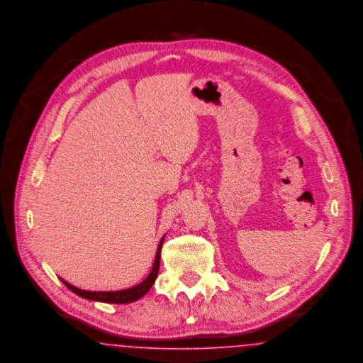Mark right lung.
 Instances as JSON below:
<instances>
[{"mask_svg":"<svg viewBox=\"0 0 363 363\" xmlns=\"http://www.w3.org/2000/svg\"><path fill=\"white\" fill-rule=\"evenodd\" d=\"M163 239L160 240V246H158V251H157V257L154 261V266L151 273L147 276L143 282H140L139 285L130 288V289L117 290V291H89V290H82L75 288L73 285H70L69 282L63 281L62 282L67 286V289L72 290L77 296L86 298V300H91V301H100V303H111V304H128V303H133L136 300H139L140 297H143L148 290L151 289L152 284L155 282L157 277H158V272H160V250H162V245H163Z\"/></svg>","mask_w":363,"mask_h":363,"instance_id":"add662e5","label":"right lung"}]
</instances>
